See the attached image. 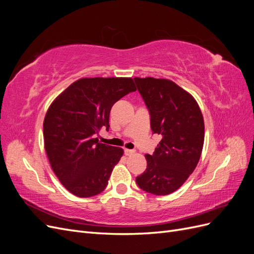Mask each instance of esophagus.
Here are the masks:
<instances>
[{
	"label": "esophagus",
	"mask_w": 254,
	"mask_h": 254,
	"mask_svg": "<svg viewBox=\"0 0 254 254\" xmlns=\"http://www.w3.org/2000/svg\"><path fill=\"white\" fill-rule=\"evenodd\" d=\"M124 151H125V155L126 156H131V155H133V153L135 152V150H133V149H127V148Z\"/></svg>",
	"instance_id": "obj_1"
}]
</instances>
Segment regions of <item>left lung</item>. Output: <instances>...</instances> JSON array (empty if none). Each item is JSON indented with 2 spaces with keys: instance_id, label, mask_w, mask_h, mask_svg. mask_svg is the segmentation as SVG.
Returning <instances> with one entry per match:
<instances>
[{
  "instance_id": "left-lung-1",
  "label": "left lung",
  "mask_w": 254,
  "mask_h": 254,
  "mask_svg": "<svg viewBox=\"0 0 254 254\" xmlns=\"http://www.w3.org/2000/svg\"><path fill=\"white\" fill-rule=\"evenodd\" d=\"M134 81L149 111L152 132L162 136L152 155L145 156L147 168L135 181L147 193L168 195L187 181L200 159L202 113L195 98L172 80L135 77Z\"/></svg>"
}]
</instances>
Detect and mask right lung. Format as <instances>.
<instances>
[{
    "mask_svg": "<svg viewBox=\"0 0 254 254\" xmlns=\"http://www.w3.org/2000/svg\"><path fill=\"white\" fill-rule=\"evenodd\" d=\"M131 78H81L52 103L43 122L44 148L54 173L77 197L106 189L123 149L99 143L95 134L109 130L112 106L134 92Z\"/></svg>",
    "mask_w": 254,
    "mask_h": 254,
    "instance_id": "right-lung-1",
    "label": "right lung"
}]
</instances>
